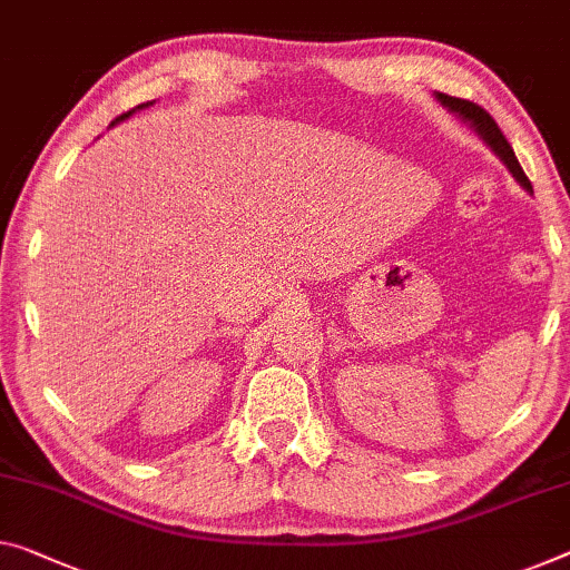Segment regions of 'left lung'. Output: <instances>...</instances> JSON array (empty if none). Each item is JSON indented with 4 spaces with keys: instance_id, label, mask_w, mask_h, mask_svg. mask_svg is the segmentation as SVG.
<instances>
[{
    "instance_id": "8db88e82",
    "label": "left lung",
    "mask_w": 570,
    "mask_h": 570,
    "mask_svg": "<svg viewBox=\"0 0 570 570\" xmlns=\"http://www.w3.org/2000/svg\"><path fill=\"white\" fill-rule=\"evenodd\" d=\"M435 99L441 101L445 109L456 114V117H461L463 121H469V125L479 132V137L484 139V142L497 153L499 160H502L507 168H510V173L514 175V180H518L524 190H530V194H532V186H530L528 175H524L522 165L518 163V157H514L512 145L507 142V137L502 135V129L497 127V121L489 117V111L481 109L479 104H474V101L456 99V96H449V94H435Z\"/></svg>"
}]
</instances>
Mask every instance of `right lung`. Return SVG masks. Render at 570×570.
<instances>
[{"label": "right lung", "mask_w": 570, "mask_h": 570, "mask_svg": "<svg viewBox=\"0 0 570 570\" xmlns=\"http://www.w3.org/2000/svg\"><path fill=\"white\" fill-rule=\"evenodd\" d=\"M150 104H153V101H147V104H139V107H137V109H142V107H150ZM132 111H135V109H132ZM132 111L121 114V117H117V119H114V121H111V127H114V125H117V121H121V119H127V117H129V114H132Z\"/></svg>", "instance_id": "obj_1"}]
</instances>
